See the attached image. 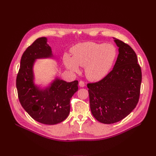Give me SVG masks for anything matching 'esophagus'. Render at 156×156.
I'll use <instances>...</instances> for the list:
<instances>
[{
    "label": "esophagus",
    "instance_id": "obj_1",
    "mask_svg": "<svg viewBox=\"0 0 156 156\" xmlns=\"http://www.w3.org/2000/svg\"><path fill=\"white\" fill-rule=\"evenodd\" d=\"M79 87H85V83H84L82 81H80L79 82Z\"/></svg>",
    "mask_w": 156,
    "mask_h": 156
}]
</instances>
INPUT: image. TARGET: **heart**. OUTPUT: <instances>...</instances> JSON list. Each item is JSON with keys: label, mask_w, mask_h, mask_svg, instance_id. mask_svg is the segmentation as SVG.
<instances>
[{"label": "heart", "mask_w": 156, "mask_h": 156, "mask_svg": "<svg viewBox=\"0 0 156 156\" xmlns=\"http://www.w3.org/2000/svg\"><path fill=\"white\" fill-rule=\"evenodd\" d=\"M72 57L64 54V62L71 71L77 73L79 66L85 67L87 78L98 81L106 76L117 55L115 47L111 44L84 42L71 48Z\"/></svg>", "instance_id": "obj_1"}]
</instances>
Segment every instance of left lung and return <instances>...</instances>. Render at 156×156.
I'll return each instance as SVG.
<instances>
[{"label":"left lung","instance_id":"8db88e82","mask_svg":"<svg viewBox=\"0 0 156 156\" xmlns=\"http://www.w3.org/2000/svg\"><path fill=\"white\" fill-rule=\"evenodd\" d=\"M114 39L119 54L113 69L98 82L87 84L92 114L105 124L122 120L136 108L142 81L135 52L124 42Z\"/></svg>","mask_w":156,"mask_h":156}]
</instances>
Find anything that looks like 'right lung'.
<instances>
[{"label": "right lung", "mask_w": 156, "mask_h": 156, "mask_svg": "<svg viewBox=\"0 0 156 156\" xmlns=\"http://www.w3.org/2000/svg\"><path fill=\"white\" fill-rule=\"evenodd\" d=\"M46 37H41L26 50L21 58L16 88L22 106L33 119L55 125L64 121L70 112V100L78 90V81L66 82L56 77L45 88L34 83L33 65L37 59L52 58Z\"/></svg>", "instance_id": "right-lung-1"}]
</instances>
